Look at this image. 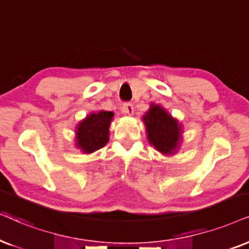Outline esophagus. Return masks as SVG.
Segmentation results:
<instances>
[{"mask_svg": "<svg viewBox=\"0 0 249 249\" xmlns=\"http://www.w3.org/2000/svg\"><path fill=\"white\" fill-rule=\"evenodd\" d=\"M122 110H123V112H124V114L132 115V114H133L134 107H133V105H132L131 102H125L124 105H123V107H122Z\"/></svg>", "mask_w": 249, "mask_h": 249, "instance_id": "esophagus-1", "label": "esophagus"}]
</instances>
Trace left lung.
Masks as SVG:
<instances>
[{
	"mask_svg": "<svg viewBox=\"0 0 249 249\" xmlns=\"http://www.w3.org/2000/svg\"><path fill=\"white\" fill-rule=\"evenodd\" d=\"M146 125L148 141L159 152L172 155L178 149L181 126L162 107L152 105L142 117Z\"/></svg>",
	"mask_w": 249,
	"mask_h": 249,
	"instance_id": "left-lung-1",
	"label": "left lung"
}]
</instances>
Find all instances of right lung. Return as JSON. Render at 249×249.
I'll return each mask as SVG.
<instances>
[{
    "mask_svg": "<svg viewBox=\"0 0 249 249\" xmlns=\"http://www.w3.org/2000/svg\"><path fill=\"white\" fill-rule=\"evenodd\" d=\"M114 114L100 111L88 115L77 126V146L81 152L90 154L109 141V125Z\"/></svg>",
    "mask_w": 249,
    "mask_h": 249,
    "instance_id": "obj_1",
    "label": "right lung"
}]
</instances>
